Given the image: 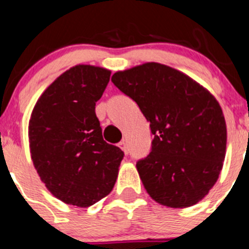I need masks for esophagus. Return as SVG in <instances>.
<instances>
[{"mask_svg":"<svg viewBox=\"0 0 249 249\" xmlns=\"http://www.w3.org/2000/svg\"><path fill=\"white\" fill-rule=\"evenodd\" d=\"M119 146H120V149H122L123 151L125 152V154H127V146H126V142H125L124 140L120 141V142H119Z\"/></svg>","mask_w":249,"mask_h":249,"instance_id":"obj_1","label":"esophagus"}]
</instances>
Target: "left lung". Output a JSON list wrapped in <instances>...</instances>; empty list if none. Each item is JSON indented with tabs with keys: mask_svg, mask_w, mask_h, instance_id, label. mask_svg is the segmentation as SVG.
Returning <instances> with one entry per match:
<instances>
[{
	"mask_svg": "<svg viewBox=\"0 0 249 249\" xmlns=\"http://www.w3.org/2000/svg\"><path fill=\"white\" fill-rule=\"evenodd\" d=\"M111 82L150 122L151 151L136 162L147 194L167 207L196 205L226 156L227 129L216 98L182 71L154 62L116 71Z\"/></svg>",
	"mask_w": 249,
	"mask_h": 249,
	"instance_id": "8db88e82",
	"label": "left lung"
}]
</instances>
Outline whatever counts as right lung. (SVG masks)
<instances>
[{
	"instance_id": "right-lung-1",
	"label": "right lung",
	"mask_w": 249,
	"mask_h": 249,
	"mask_svg": "<svg viewBox=\"0 0 249 249\" xmlns=\"http://www.w3.org/2000/svg\"><path fill=\"white\" fill-rule=\"evenodd\" d=\"M110 73L71 67L43 91L31 114L33 165L51 194L67 205H94L110 194L118 178L124 152L105 142L95 115Z\"/></svg>"
}]
</instances>
